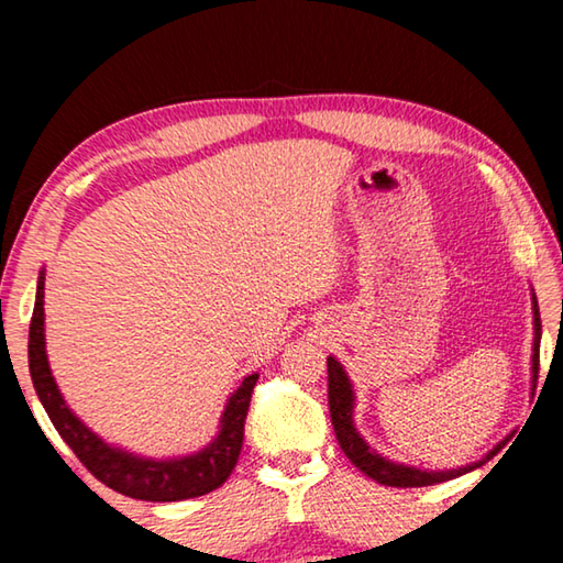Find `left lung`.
Instances as JSON below:
<instances>
[{"mask_svg": "<svg viewBox=\"0 0 563 563\" xmlns=\"http://www.w3.org/2000/svg\"><path fill=\"white\" fill-rule=\"evenodd\" d=\"M531 312H533V345H531V389H533L537 387V377H539V342H541L539 302L533 292H531ZM328 405H330L332 427H335V437L342 446V452H345L347 460L355 464L362 474H367L369 479H375L377 484H385V487H432V484L456 479V476L487 464L492 456L501 450L504 442H509L511 437L509 434L507 440H501L494 450L484 454L479 462L452 466V470H419V466L387 460V456L373 450L365 437L357 432L355 419H352V415H355V387H352V379L347 375V369L342 367V362L332 355L328 357Z\"/></svg>", "mask_w": 563, "mask_h": 563, "instance_id": "left-lung-1", "label": "left lung"}]
</instances>
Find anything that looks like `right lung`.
<instances>
[{"label": "right lung", "mask_w": 563, "mask_h": 563, "mask_svg": "<svg viewBox=\"0 0 563 563\" xmlns=\"http://www.w3.org/2000/svg\"><path fill=\"white\" fill-rule=\"evenodd\" d=\"M30 373L52 424L81 464L113 492L144 501H184L203 497L221 487L235 470L238 454H241L245 415L251 407L255 379H258V373L243 377V383L228 397L218 434L194 454L154 460V456H141L103 442L71 412L52 375L44 338V268L36 280L34 316L30 325Z\"/></svg>", "instance_id": "obj_1"}]
</instances>
